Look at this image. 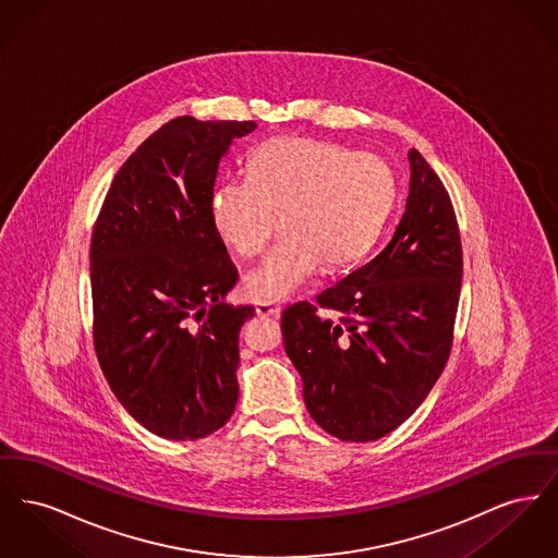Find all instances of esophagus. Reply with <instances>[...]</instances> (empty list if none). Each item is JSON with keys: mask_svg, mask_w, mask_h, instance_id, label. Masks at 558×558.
Instances as JSON below:
<instances>
[{"mask_svg": "<svg viewBox=\"0 0 558 558\" xmlns=\"http://www.w3.org/2000/svg\"><path fill=\"white\" fill-rule=\"evenodd\" d=\"M255 312H257V316H264V318H278L280 316V307L276 303H257Z\"/></svg>", "mask_w": 558, "mask_h": 558, "instance_id": "esophagus-1", "label": "esophagus"}]
</instances>
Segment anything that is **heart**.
Instances as JSON below:
<instances>
[{"instance_id":"heart-1","label":"heart","mask_w":558,"mask_h":558,"mask_svg":"<svg viewBox=\"0 0 558 558\" xmlns=\"http://www.w3.org/2000/svg\"><path fill=\"white\" fill-rule=\"evenodd\" d=\"M396 201L391 167L345 146L278 137L259 146L246 178L230 175L211 196V223L240 257L264 253L282 226L266 262L244 276L242 291L259 303L289 299L322 266L357 262L380 232Z\"/></svg>"}]
</instances>
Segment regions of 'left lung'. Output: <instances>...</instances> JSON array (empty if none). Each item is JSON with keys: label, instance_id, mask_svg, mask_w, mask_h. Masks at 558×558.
<instances>
[{"label": "left lung", "instance_id": "8db88e82", "mask_svg": "<svg viewBox=\"0 0 558 558\" xmlns=\"http://www.w3.org/2000/svg\"><path fill=\"white\" fill-rule=\"evenodd\" d=\"M405 211L389 244L316 303L282 312L307 412L341 441H374L425 401L450 357L462 244L450 194L412 148ZM338 318L324 319L318 310Z\"/></svg>", "mask_w": 558, "mask_h": 558}]
</instances>
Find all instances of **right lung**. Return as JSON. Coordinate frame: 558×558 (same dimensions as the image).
I'll list each match as a JSON object with an SVG mask.
<instances>
[{
	"label": "right lung",
	"instance_id": "add662e5",
	"mask_svg": "<svg viewBox=\"0 0 558 558\" xmlns=\"http://www.w3.org/2000/svg\"><path fill=\"white\" fill-rule=\"evenodd\" d=\"M255 121L178 117L146 137L108 187L89 248L94 349L112 393L150 433L194 441L239 399L251 305L211 223L219 160Z\"/></svg>",
	"mask_w": 558,
	"mask_h": 558
}]
</instances>
